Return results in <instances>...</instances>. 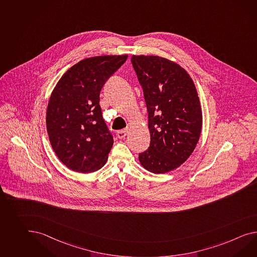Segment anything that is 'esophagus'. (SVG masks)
<instances>
[{
    "label": "esophagus",
    "mask_w": 257,
    "mask_h": 257,
    "mask_svg": "<svg viewBox=\"0 0 257 257\" xmlns=\"http://www.w3.org/2000/svg\"><path fill=\"white\" fill-rule=\"evenodd\" d=\"M128 132H130V130H128V128H125V130H123V131H120V132H117L116 135H117L118 139H125Z\"/></svg>",
    "instance_id": "34e87169"
}]
</instances>
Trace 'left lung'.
I'll use <instances>...</instances> for the list:
<instances>
[{
    "instance_id": "8db88e82",
    "label": "left lung",
    "mask_w": 257,
    "mask_h": 257,
    "mask_svg": "<svg viewBox=\"0 0 257 257\" xmlns=\"http://www.w3.org/2000/svg\"><path fill=\"white\" fill-rule=\"evenodd\" d=\"M132 65L144 89L150 146L139 154L146 171L176 170L195 150L202 130V110L189 73L170 59L133 55Z\"/></svg>"
}]
</instances>
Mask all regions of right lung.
Segmentation results:
<instances>
[{
    "mask_svg": "<svg viewBox=\"0 0 257 257\" xmlns=\"http://www.w3.org/2000/svg\"><path fill=\"white\" fill-rule=\"evenodd\" d=\"M127 55L80 60L53 89L46 109V130L53 150L68 169L81 173L105 165L113 140L101 115L99 92Z\"/></svg>",
    "mask_w": 257,
    "mask_h": 257,
    "instance_id": "1",
    "label": "right lung"
}]
</instances>
